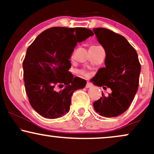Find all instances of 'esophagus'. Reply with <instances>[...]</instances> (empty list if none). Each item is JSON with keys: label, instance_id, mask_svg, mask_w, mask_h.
<instances>
[{"label": "esophagus", "instance_id": "34e87169", "mask_svg": "<svg viewBox=\"0 0 154 154\" xmlns=\"http://www.w3.org/2000/svg\"><path fill=\"white\" fill-rule=\"evenodd\" d=\"M92 86H93V85H92L91 83L87 82V84H86V85H85V88H89L92 87Z\"/></svg>", "mask_w": 154, "mask_h": 154}]
</instances>
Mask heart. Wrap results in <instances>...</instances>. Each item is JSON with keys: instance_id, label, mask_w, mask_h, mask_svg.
<instances>
[{"instance_id": "obj_1", "label": "heart", "mask_w": 154, "mask_h": 154, "mask_svg": "<svg viewBox=\"0 0 154 154\" xmlns=\"http://www.w3.org/2000/svg\"><path fill=\"white\" fill-rule=\"evenodd\" d=\"M92 47H95V46H92ZM79 73L81 75L85 76V77H88V72H86L85 71H84V70H80V71L79 72Z\"/></svg>"}]
</instances>
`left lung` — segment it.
Returning a JSON list of instances; mask_svg holds the SVG:
<instances>
[{"label":"left lung","instance_id":"1","mask_svg":"<svg viewBox=\"0 0 154 154\" xmlns=\"http://www.w3.org/2000/svg\"><path fill=\"white\" fill-rule=\"evenodd\" d=\"M105 50V65L93 79V84L111 93L93 103L95 111L105 117H115L128 110L138 88L140 63L135 49L127 39L106 28H94Z\"/></svg>","mask_w":154,"mask_h":154}]
</instances>
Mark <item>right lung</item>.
I'll return each instance as SVG.
<instances>
[{"mask_svg": "<svg viewBox=\"0 0 154 154\" xmlns=\"http://www.w3.org/2000/svg\"><path fill=\"white\" fill-rule=\"evenodd\" d=\"M92 35L87 28L54 26L28 47L23 61L26 93L32 107L43 117L55 119L68 112L74 92L85 86V79L69 72V59L77 43ZM63 84V89L54 91Z\"/></svg>", "mask_w": 154, "mask_h": 154, "instance_id": "add662e5", "label": "right lung"}]
</instances>
